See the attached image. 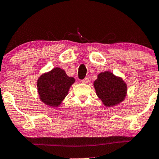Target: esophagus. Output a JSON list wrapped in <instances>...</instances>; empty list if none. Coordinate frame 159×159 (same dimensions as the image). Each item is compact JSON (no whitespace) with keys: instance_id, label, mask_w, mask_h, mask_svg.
<instances>
[{"instance_id":"obj_1","label":"esophagus","mask_w":159,"mask_h":159,"mask_svg":"<svg viewBox=\"0 0 159 159\" xmlns=\"http://www.w3.org/2000/svg\"><path fill=\"white\" fill-rule=\"evenodd\" d=\"M89 78H85V79H83L81 80L82 84H88V83H89Z\"/></svg>"}]
</instances>
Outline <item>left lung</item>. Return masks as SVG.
<instances>
[{"label": "left lung", "instance_id": "left-lung-1", "mask_svg": "<svg viewBox=\"0 0 159 159\" xmlns=\"http://www.w3.org/2000/svg\"><path fill=\"white\" fill-rule=\"evenodd\" d=\"M95 93L105 106H115L124 101L127 93V85L122 78L112 72H101L93 83Z\"/></svg>", "mask_w": 159, "mask_h": 159}]
</instances>
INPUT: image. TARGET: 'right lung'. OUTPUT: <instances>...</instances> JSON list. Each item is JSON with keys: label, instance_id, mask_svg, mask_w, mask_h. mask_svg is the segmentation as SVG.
Listing matches in <instances>:
<instances>
[{"label": "right lung", "instance_id": "obj_1", "mask_svg": "<svg viewBox=\"0 0 159 159\" xmlns=\"http://www.w3.org/2000/svg\"><path fill=\"white\" fill-rule=\"evenodd\" d=\"M75 80L68 76L64 69L56 67L42 74L37 80L39 99L51 107H58L62 103Z\"/></svg>", "mask_w": 159, "mask_h": 159}]
</instances>
